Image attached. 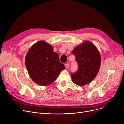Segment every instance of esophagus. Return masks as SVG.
<instances>
[{
  "instance_id": "1",
  "label": "esophagus",
  "mask_w": 124,
  "mask_h": 124,
  "mask_svg": "<svg viewBox=\"0 0 124 124\" xmlns=\"http://www.w3.org/2000/svg\"><path fill=\"white\" fill-rule=\"evenodd\" d=\"M70 66V64L68 63H66L65 64V67L66 69H68Z\"/></svg>"
}]
</instances>
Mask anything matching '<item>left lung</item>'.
Masks as SVG:
<instances>
[{"label": "left lung", "mask_w": 124, "mask_h": 124, "mask_svg": "<svg viewBox=\"0 0 124 124\" xmlns=\"http://www.w3.org/2000/svg\"><path fill=\"white\" fill-rule=\"evenodd\" d=\"M78 64V69L70 73L72 81L83 86L91 82L97 75L101 63L100 53L92 43L86 41L76 46L72 51Z\"/></svg>", "instance_id": "8db88e82"}]
</instances>
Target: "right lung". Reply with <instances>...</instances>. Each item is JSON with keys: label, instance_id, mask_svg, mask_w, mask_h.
I'll list each match as a JSON object with an SVG mask.
<instances>
[{"label": "right lung", "instance_id": "right-lung-1", "mask_svg": "<svg viewBox=\"0 0 124 124\" xmlns=\"http://www.w3.org/2000/svg\"><path fill=\"white\" fill-rule=\"evenodd\" d=\"M25 64L31 79L42 86L53 83L65 69L53 46L44 41L38 42L31 47L26 56Z\"/></svg>", "mask_w": 124, "mask_h": 124}]
</instances>
